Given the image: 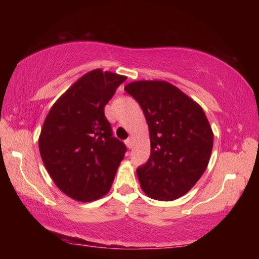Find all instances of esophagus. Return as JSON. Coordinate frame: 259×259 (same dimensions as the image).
<instances>
[{"label":"esophagus","instance_id":"obj_1","mask_svg":"<svg viewBox=\"0 0 259 259\" xmlns=\"http://www.w3.org/2000/svg\"><path fill=\"white\" fill-rule=\"evenodd\" d=\"M125 145L128 146V148H133V146H134V139H133V137H129L128 139H125Z\"/></svg>","mask_w":259,"mask_h":259}]
</instances>
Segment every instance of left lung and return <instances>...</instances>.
<instances>
[{
  "label": "left lung",
  "instance_id": "1",
  "mask_svg": "<svg viewBox=\"0 0 259 259\" xmlns=\"http://www.w3.org/2000/svg\"><path fill=\"white\" fill-rule=\"evenodd\" d=\"M124 90L146 117L151 155L137 168L144 193L159 201L185 195L207 169L213 134L199 104L165 81H135Z\"/></svg>",
  "mask_w": 259,
  "mask_h": 259
}]
</instances>
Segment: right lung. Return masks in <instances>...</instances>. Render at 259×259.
<instances>
[{
  "mask_svg": "<svg viewBox=\"0 0 259 259\" xmlns=\"http://www.w3.org/2000/svg\"><path fill=\"white\" fill-rule=\"evenodd\" d=\"M126 80L95 69L74 83L51 107L43 123L38 148L43 163L61 192L80 202L109 191L124 143L113 137L104 108Z\"/></svg>",
  "mask_w": 259,
  "mask_h": 259,
  "instance_id": "add662e5",
  "label": "right lung"
}]
</instances>
